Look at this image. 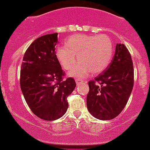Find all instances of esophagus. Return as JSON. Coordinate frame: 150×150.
Returning <instances> with one entry per match:
<instances>
[{"mask_svg": "<svg viewBox=\"0 0 150 150\" xmlns=\"http://www.w3.org/2000/svg\"><path fill=\"white\" fill-rule=\"evenodd\" d=\"M75 81H76V84H79L80 82H82V80H81V79H75Z\"/></svg>", "mask_w": 150, "mask_h": 150, "instance_id": "obj_1", "label": "esophagus"}]
</instances>
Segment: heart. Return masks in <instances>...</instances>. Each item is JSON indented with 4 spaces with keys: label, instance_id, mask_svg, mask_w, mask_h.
Returning a JSON list of instances; mask_svg holds the SVG:
<instances>
[{
    "label": "heart",
    "instance_id": "heart-1",
    "mask_svg": "<svg viewBox=\"0 0 150 150\" xmlns=\"http://www.w3.org/2000/svg\"><path fill=\"white\" fill-rule=\"evenodd\" d=\"M114 44L105 35H75L68 38L66 45L56 50V57L62 68L70 70V76L84 78L91 73L99 74L108 66L114 55ZM78 56L76 57V56Z\"/></svg>",
    "mask_w": 150,
    "mask_h": 150
}]
</instances>
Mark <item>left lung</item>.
<instances>
[{"label":"left lung","instance_id":"1","mask_svg":"<svg viewBox=\"0 0 150 150\" xmlns=\"http://www.w3.org/2000/svg\"><path fill=\"white\" fill-rule=\"evenodd\" d=\"M133 85L134 68L131 55L123 44H117L108 68L94 80L88 82V110L100 120L116 117L128 102Z\"/></svg>","mask_w":150,"mask_h":150}]
</instances>
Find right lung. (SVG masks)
Returning <instances> with one entry per match:
<instances>
[{"label": "right lung", "mask_w": 150, "mask_h": 150, "mask_svg": "<svg viewBox=\"0 0 150 150\" xmlns=\"http://www.w3.org/2000/svg\"><path fill=\"white\" fill-rule=\"evenodd\" d=\"M58 33L36 38L24 53L21 68L20 85L33 113L45 120H57L68 108L67 97L76 84L73 78L63 79L56 55Z\"/></svg>", "instance_id": "add662e5"}]
</instances>
